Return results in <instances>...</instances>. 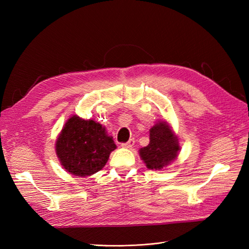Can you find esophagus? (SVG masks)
<instances>
[{
	"instance_id": "34e87169",
	"label": "esophagus",
	"mask_w": 249,
	"mask_h": 249,
	"mask_svg": "<svg viewBox=\"0 0 249 249\" xmlns=\"http://www.w3.org/2000/svg\"><path fill=\"white\" fill-rule=\"evenodd\" d=\"M135 144V140L134 139H129L127 142H125V143H122V147H125V149H130V147H133Z\"/></svg>"
}]
</instances>
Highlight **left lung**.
Wrapping results in <instances>:
<instances>
[{
    "mask_svg": "<svg viewBox=\"0 0 249 249\" xmlns=\"http://www.w3.org/2000/svg\"><path fill=\"white\" fill-rule=\"evenodd\" d=\"M179 151L178 141L167 122H160L150 130V143L140 149V156L146 167L160 170L176 160Z\"/></svg>",
    "mask_w": 249,
    "mask_h": 249,
    "instance_id": "8db88e82",
    "label": "left lung"
}]
</instances>
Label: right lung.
<instances>
[{"mask_svg":"<svg viewBox=\"0 0 249 249\" xmlns=\"http://www.w3.org/2000/svg\"><path fill=\"white\" fill-rule=\"evenodd\" d=\"M116 147L105 128L93 120L73 115L57 138V157L67 172L76 177L92 176L105 167Z\"/></svg>","mask_w":249,"mask_h":249,"instance_id":"right-lung-1","label":"right lung"}]
</instances>
